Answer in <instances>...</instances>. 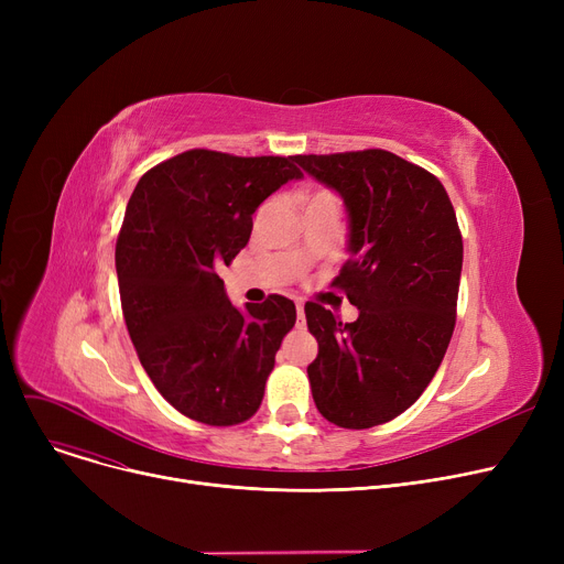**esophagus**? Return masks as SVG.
Wrapping results in <instances>:
<instances>
[{
	"label": "esophagus",
	"instance_id": "esophagus-1",
	"mask_svg": "<svg viewBox=\"0 0 564 564\" xmlns=\"http://www.w3.org/2000/svg\"><path fill=\"white\" fill-rule=\"evenodd\" d=\"M297 319H300V324H304V304L302 302H297Z\"/></svg>",
	"mask_w": 564,
	"mask_h": 564
}]
</instances>
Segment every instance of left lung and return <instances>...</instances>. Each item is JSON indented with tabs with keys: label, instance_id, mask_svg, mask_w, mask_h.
I'll return each instance as SVG.
<instances>
[{
	"label": "left lung",
	"instance_id": "left-lung-1",
	"mask_svg": "<svg viewBox=\"0 0 564 564\" xmlns=\"http://www.w3.org/2000/svg\"><path fill=\"white\" fill-rule=\"evenodd\" d=\"M338 192L349 260L332 285L359 308L354 322L308 302L317 411L347 430L389 423L421 398L448 349L462 276L455 207L430 171L389 151L294 158Z\"/></svg>",
	"mask_w": 564,
	"mask_h": 564
}]
</instances>
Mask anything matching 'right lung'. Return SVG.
Returning a JSON list of instances; mask_svg holds the SVG:
<instances>
[{
  "mask_svg": "<svg viewBox=\"0 0 564 564\" xmlns=\"http://www.w3.org/2000/svg\"><path fill=\"white\" fill-rule=\"evenodd\" d=\"M294 158L175 155L137 183L116 242L128 334L162 398L187 419L228 427L258 411L297 311L270 294L235 308L219 279L247 247L258 205L288 181Z\"/></svg>",
  "mask_w": 564,
  "mask_h": 564,
  "instance_id": "right-lung-1",
  "label": "right lung"
}]
</instances>
